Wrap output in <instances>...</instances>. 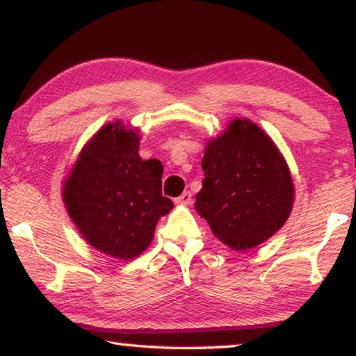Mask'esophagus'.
<instances>
[{"label":"esophagus","instance_id":"obj_1","mask_svg":"<svg viewBox=\"0 0 356 356\" xmlns=\"http://www.w3.org/2000/svg\"><path fill=\"white\" fill-rule=\"evenodd\" d=\"M191 202H192V194H191V192H183L181 195L175 199V203H177V205H183V207L191 205Z\"/></svg>","mask_w":356,"mask_h":356}]
</instances>
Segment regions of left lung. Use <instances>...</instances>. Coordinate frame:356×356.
<instances>
[{"label":"left lung","mask_w":356,"mask_h":356,"mask_svg":"<svg viewBox=\"0 0 356 356\" xmlns=\"http://www.w3.org/2000/svg\"><path fill=\"white\" fill-rule=\"evenodd\" d=\"M205 172L195 209L213 235L233 250H248L275 235L289 219L295 184L287 161L249 118H233L205 143Z\"/></svg>","instance_id":"8db88e82"}]
</instances>
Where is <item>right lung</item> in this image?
<instances>
[{
  "label": "right lung",
  "instance_id": "add662e5",
  "mask_svg": "<svg viewBox=\"0 0 356 356\" xmlns=\"http://www.w3.org/2000/svg\"><path fill=\"white\" fill-rule=\"evenodd\" d=\"M140 131L104 124L80 149L63 181V202L81 238L113 259L132 260L153 241L173 203L162 197V164L138 154Z\"/></svg>",
  "mask_w": 356,
  "mask_h": 356
}]
</instances>
